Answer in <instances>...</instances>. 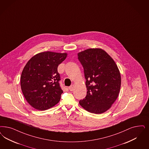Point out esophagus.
Returning a JSON list of instances; mask_svg holds the SVG:
<instances>
[{"label":"esophagus","mask_w":149,"mask_h":149,"mask_svg":"<svg viewBox=\"0 0 149 149\" xmlns=\"http://www.w3.org/2000/svg\"><path fill=\"white\" fill-rule=\"evenodd\" d=\"M74 88H75V86L74 85H72L70 87H69V89L70 91H72L74 90Z\"/></svg>","instance_id":"esophagus-1"}]
</instances>
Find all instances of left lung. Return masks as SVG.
<instances>
[{
    "label": "left lung",
    "mask_w": 149,
    "mask_h": 149,
    "mask_svg": "<svg viewBox=\"0 0 149 149\" xmlns=\"http://www.w3.org/2000/svg\"><path fill=\"white\" fill-rule=\"evenodd\" d=\"M77 56L84 68L86 97L79 104L90 113L107 111L118 97L121 86L119 70L112 58L101 48H88Z\"/></svg>",
    "instance_id": "obj_1"
}]
</instances>
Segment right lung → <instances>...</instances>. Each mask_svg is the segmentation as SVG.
<instances>
[{
	"mask_svg": "<svg viewBox=\"0 0 149 149\" xmlns=\"http://www.w3.org/2000/svg\"><path fill=\"white\" fill-rule=\"evenodd\" d=\"M67 56V53L43 52L26 63L21 75V88L33 108L45 111L59 102L63 90L57 68Z\"/></svg>",
	"mask_w": 149,
	"mask_h": 149,
	"instance_id": "add662e5",
	"label": "right lung"
}]
</instances>
